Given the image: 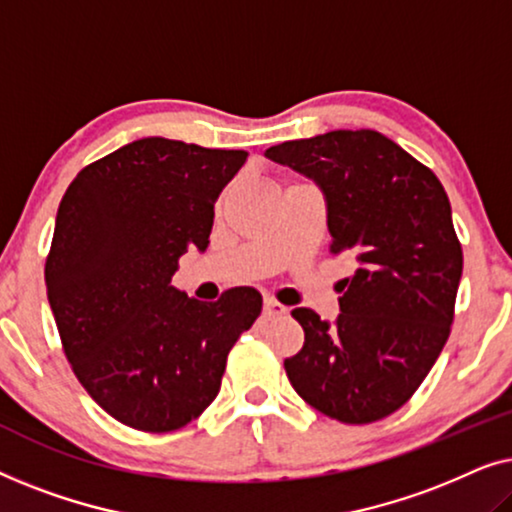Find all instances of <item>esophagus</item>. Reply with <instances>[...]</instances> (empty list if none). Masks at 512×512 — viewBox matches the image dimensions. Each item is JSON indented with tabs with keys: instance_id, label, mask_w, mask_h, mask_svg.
Listing matches in <instances>:
<instances>
[{
	"instance_id": "obj_1",
	"label": "esophagus",
	"mask_w": 512,
	"mask_h": 512,
	"mask_svg": "<svg viewBox=\"0 0 512 512\" xmlns=\"http://www.w3.org/2000/svg\"><path fill=\"white\" fill-rule=\"evenodd\" d=\"M289 314V310L282 303H277V300H265L263 305V317L265 319H282Z\"/></svg>"
}]
</instances>
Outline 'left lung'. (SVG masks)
Listing matches in <instances>:
<instances>
[{
    "label": "left lung",
    "instance_id": "1",
    "mask_svg": "<svg viewBox=\"0 0 512 512\" xmlns=\"http://www.w3.org/2000/svg\"><path fill=\"white\" fill-rule=\"evenodd\" d=\"M265 156L326 195L331 254H352L335 326L293 310L305 345L284 361L298 396L345 424L389 417L429 375L454 321L464 268L450 200L429 167L375 130H333Z\"/></svg>",
    "mask_w": 512,
    "mask_h": 512
}]
</instances>
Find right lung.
Segmentation results:
<instances>
[{"instance_id":"add662e5","label":"right lung","mask_w":512,"mask_h":512,"mask_svg":"<svg viewBox=\"0 0 512 512\" xmlns=\"http://www.w3.org/2000/svg\"><path fill=\"white\" fill-rule=\"evenodd\" d=\"M244 160L247 151L146 137L83 167L62 195L48 303L74 375L125 426L167 433L198 419L261 314L249 286L216 303L172 286L179 258L207 249L214 202Z\"/></svg>"}]
</instances>
